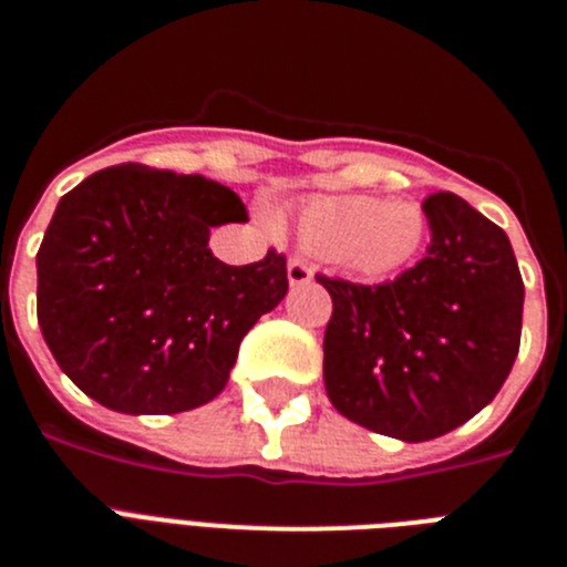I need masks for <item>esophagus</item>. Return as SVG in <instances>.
Returning <instances> with one entry per match:
<instances>
[{
    "mask_svg": "<svg viewBox=\"0 0 567 567\" xmlns=\"http://www.w3.org/2000/svg\"><path fill=\"white\" fill-rule=\"evenodd\" d=\"M287 275H289V284H292V287H298V284H307V280H312V264L300 258V255H292L287 264Z\"/></svg>",
    "mask_w": 567,
    "mask_h": 567,
    "instance_id": "obj_1",
    "label": "esophagus"
}]
</instances>
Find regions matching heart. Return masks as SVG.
Segmentation results:
<instances>
[{
  "instance_id": "b5f03b06",
  "label": "heart",
  "mask_w": 567,
  "mask_h": 567,
  "mask_svg": "<svg viewBox=\"0 0 567 567\" xmlns=\"http://www.w3.org/2000/svg\"><path fill=\"white\" fill-rule=\"evenodd\" d=\"M298 227L318 252L360 272L385 275L417 255L425 218L412 202L378 204L363 195H323L300 207Z\"/></svg>"
}]
</instances>
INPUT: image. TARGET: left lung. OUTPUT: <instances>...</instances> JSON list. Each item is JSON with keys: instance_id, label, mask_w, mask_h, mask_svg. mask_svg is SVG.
I'll use <instances>...</instances> for the list:
<instances>
[{"instance_id": "obj_1", "label": "left lung", "mask_w": 567, "mask_h": 567, "mask_svg": "<svg viewBox=\"0 0 567 567\" xmlns=\"http://www.w3.org/2000/svg\"><path fill=\"white\" fill-rule=\"evenodd\" d=\"M432 240L383 284L315 275L332 295L323 383L343 417L423 443L494 400L519 352L523 275L503 229L454 193L423 202Z\"/></svg>"}]
</instances>
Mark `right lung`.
I'll list each match as a JSON object with an SVG mask.
<instances>
[{
    "label": "right lung",
    "instance_id": "add662e5",
    "mask_svg": "<svg viewBox=\"0 0 567 567\" xmlns=\"http://www.w3.org/2000/svg\"><path fill=\"white\" fill-rule=\"evenodd\" d=\"M247 221L204 175L118 164L62 195L37 255V318L62 372L124 414H178L229 380L244 334L284 300L287 258L229 267L209 227Z\"/></svg>",
    "mask_w": 567,
    "mask_h": 567
}]
</instances>
